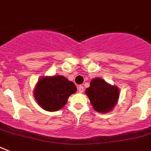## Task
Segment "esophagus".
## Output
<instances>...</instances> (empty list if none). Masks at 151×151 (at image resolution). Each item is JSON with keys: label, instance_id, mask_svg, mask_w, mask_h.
<instances>
[{"label": "esophagus", "instance_id": "1", "mask_svg": "<svg viewBox=\"0 0 151 151\" xmlns=\"http://www.w3.org/2000/svg\"><path fill=\"white\" fill-rule=\"evenodd\" d=\"M78 91H79L80 93H83V86H79V87H78Z\"/></svg>", "mask_w": 151, "mask_h": 151}]
</instances>
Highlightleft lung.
Returning <instances> with one entry per match:
<instances>
[{
    "mask_svg": "<svg viewBox=\"0 0 151 151\" xmlns=\"http://www.w3.org/2000/svg\"><path fill=\"white\" fill-rule=\"evenodd\" d=\"M91 104L97 112L107 113L112 110L119 97V90L115 86H111L102 79L95 78L91 85L86 89Z\"/></svg>",
    "mask_w": 151,
    "mask_h": 151,
    "instance_id": "1",
    "label": "left lung"
}]
</instances>
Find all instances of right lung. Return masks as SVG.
Returning <instances> with one entry per match:
<instances>
[{
	"instance_id": "obj_1",
	"label": "right lung",
	"mask_w": 151,
	"mask_h": 151,
	"mask_svg": "<svg viewBox=\"0 0 151 151\" xmlns=\"http://www.w3.org/2000/svg\"><path fill=\"white\" fill-rule=\"evenodd\" d=\"M75 84L63 76L47 77L40 80L35 97L40 107L47 111H56L64 107L70 94L75 93Z\"/></svg>"
}]
</instances>
